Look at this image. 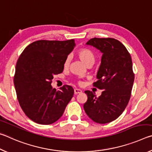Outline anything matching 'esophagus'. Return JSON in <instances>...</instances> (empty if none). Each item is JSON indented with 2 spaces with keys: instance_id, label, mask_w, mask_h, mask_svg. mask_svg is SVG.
<instances>
[{
  "instance_id": "34e87169",
  "label": "esophagus",
  "mask_w": 152,
  "mask_h": 152,
  "mask_svg": "<svg viewBox=\"0 0 152 152\" xmlns=\"http://www.w3.org/2000/svg\"><path fill=\"white\" fill-rule=\"evenodd\" d=\"M82 91H81V90L78 89V88L74 89V94H80V93H82Z\"/></svg>"
}]
</instances>
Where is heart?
<instances>
[{
	"label": "heart",
	"instance_id": "b5f03b06",
	"mask_svg": "<svg viewBox=\"0 0 152 152\" xmlns=\"http://www.w3.org/2000/svg\"><path fill=\"white\" fill-rule=\"evenodd\" d=\"M78 56L79 58L86 64V65H89V64H93L95 61V56L93 52L91 50H88L86 48L81 49L78 51ZM70 56H69L66 58L65 61L64 62V68H68L69 65L70 64Z\"/></svg>",
	"mask_w": 152,
	"mask_h": 152
}]
</instances>
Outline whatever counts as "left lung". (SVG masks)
Segmentation results:
<instances>
[{
    "label": "left lung",
    "mask_w": 152,
    "mask_h": 152,
    "mask_svg": "<svg viewBox=\"0 0 152 152\" xmlns=\"http://www.w3.org/2000/svg\"><path fill=\"white\" fill-rule=\"evenodd\" d=\"M102 53L94 86L104 90L99 97L86 91L84 104L86 115L93 121L104 124L117 119L129 101L134 82L129 53L119 41L113 38H92L86 43Z\"/></svg>",
    "instance_id": "8db88e82"
}]
</instances>
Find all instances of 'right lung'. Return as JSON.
<instances>
[{"label": "right lung", "instance_id": "right-lung-1", "mask_svg": "<svg viewBox=\"0 0 152 152\" xmlns=\"http://www.w3.org/2000/svg\"><path fill=\"white\" fill-rule=\"evenodd\" d=\"M75 45L74 39L39 40L19 56L14 84L20 107L33 121L50 125L62 116L74 89L64 85L56 91L51 84L53 76L63 72L64 61Z\"/></svg>", "mask_w": 152, "mask_h": 152}]
</instances>
